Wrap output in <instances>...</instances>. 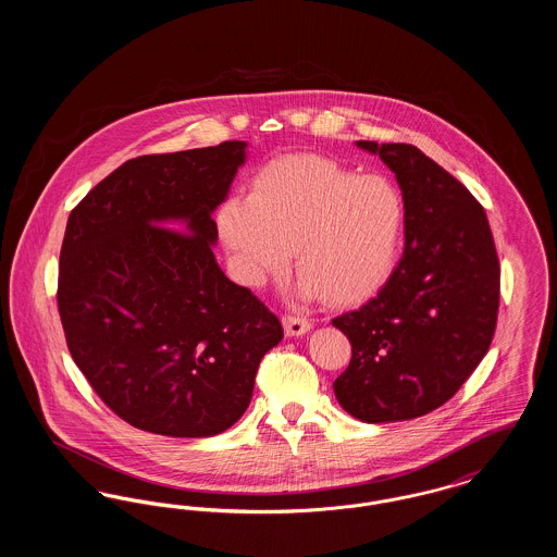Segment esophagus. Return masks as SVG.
<instances>
[{"mask_svg":"<svg viewBox=\"0 0 557 557\" xmlns=\"http://www.w3.org/2000/svg\"><path fill=\"white\" fill-rule=\"evenodd\" d=\"M282 323H284V330H286L288 336H302L311 330V321L298 318V315H284Z\"/></svg>","mask_w":557,"mask_h":557,"instance_id":"1","label":"esophagus"}]
</instances>
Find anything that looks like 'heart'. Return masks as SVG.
<instances>
[{
    "label": "heart",
    "instance_id": "b5f03b06",
    "mask_svg": "<svg viewBox=\"0 0 557 557\" xmlns=\"http://www.w3.org/2000/svg\"><path fill=\"white\" fill-rule=\"evenodd\" d=\"M403 194L384 175H359L323 157L269 164L250 198H227L216 227L239 284L263 286L294 248L300 298L350 305L393 271L405 232Z\"/></svg>",
    "mask_w": 557,
    "mask_h": 557
}]
</instances>
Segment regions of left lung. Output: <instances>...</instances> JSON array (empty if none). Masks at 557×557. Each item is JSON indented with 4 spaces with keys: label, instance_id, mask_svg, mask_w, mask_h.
Wrapping results in <instances>:
<instances>
[{
    "label": "left lung",
    "instance_id": "8db88e82",
    "mask_svg": "<svg viewBox=\"0 0 557 557\" xmlns=\"http://www.w3.org/2000/svg\"><path fill=\"white\" fill-rule=\"evenodd\" d=\"M357 146L397 177L405 250L375 298L332 319L352 346L334 393L361 422H403L447 403L476 370L495 334L502 271L468 187L411 144Z\"/></svg>",
    "mask_w": 557,
    "mask_h": 557
}]
</instances>
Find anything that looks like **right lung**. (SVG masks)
I'll use <instances>...</instances> for the list:
<instances>
[{
  "label": "right lung",
  "instance_id": "right-lung-1",
  "mask_svg": "<svg viewBox=\"0 0 557 557\" xmlns=\"http://www.w3.org/2000/svg\"><path fill=\"white\" fill-rule=\"evenodd\" d=\"M246 146L127 160L69 216L58 275L66 345L98 397L139 430L205 438L232 428L284 338L212 252V212Z\"/></svg>",
  "mask_w": 557,
  "mask_h": 557
}]
</instances>
